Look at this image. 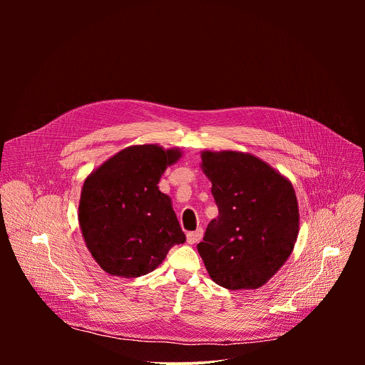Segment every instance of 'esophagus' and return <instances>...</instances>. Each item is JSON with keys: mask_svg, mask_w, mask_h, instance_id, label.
<instances>
[{"mask_svg": "<svg viewBox=\"0 0 365 365\" xmlns=\"http://www.w3.org/2000/svg\"><path fill=\"white\" fill-rule=\"evenodd\" d=\"M202 237H203V231H202V228H199V230H196L193 232H187L186 241H187V244H196V242H199L202 240Z\"/></svg>", "mask_w": 365, "mask_h": 365, "instance_id": "1", "label": "esophagus"}]
</instances>
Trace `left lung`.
Masks as SVG:
<instances>
[{"label": "left lung", "mask_w": 365, "mask_h": 365, "mask_svg": "<svg viewBox=\"0 0 365 365\" xmlns=\"http://www.w3.org/2000/svg\"><path fill=\"white\" fill-rule=\"evenodd\" d=\"M220 214L197 244L210 277L228 290L264 286L287 262L299 234L292 182L250 153H200Z\"/></svg>", "instance_id": "8db88e82"}]
</instances>
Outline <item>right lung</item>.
Wrapping results in <instances>:
<instances>
[{
	"mask_svg": "<svg viewBox=\"0 0 365 365\" xmlns=\"http://www.w3.org/2000/svg\"><path fill=\"white\" fill-rule=\"evenodd\" d=\"M182 150L159 144L123 148L92 170L82 186L78 220L98 266L111 276L140 277L158 269L186 237L170 196L159 189Z\"/></svg>",
	"mask_w": 365,
	"mask_h": 365,
	"instance_id": "add662e5",
	"label": "right lung"
}]
</instances>
